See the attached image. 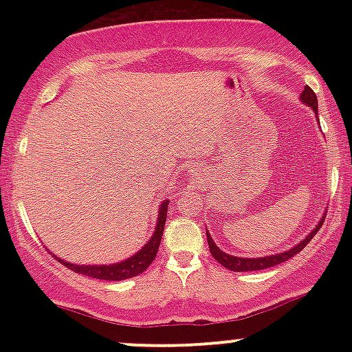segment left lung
<instances>
[{
  "label": "left lung",
  "mask_w": 352,
  "mask_h": 352,
  "mask_svg": "<svg viewBox=\"0 0 352 352\" xmlns=\"http://www.w3.org/2000/svg\"><path fill=\"white\" fill-rule=\"evenodd\" d=\"M300 100L302 104H306V106L311 107L314 111V114H316V119H318V98L316 94L313 92V89L306 86L305 91L301 92L300 96ZM326 218V213L321 217V220L318 221L316 228H313L311 232L306 235L300 243H296L293 246V248L286 250V252H281V253H274V254H270V256H261V258H243V256H233V254H228L225 253L223 250H220L217 246L215 241H213L212 235H210V232L207 230V240H208V248H210V253H212V256L215 258L220 265H223L225 268L230 270V272H256V270H265V268H272V266H276L283 263V261L289 260V258H293L294 254L300 253L302 248H305L306 245L309 243L311 238L318 233V230L321 228L322 221H324Z\"/></svg>",
  "instance_id": "1"
}]
</instances>
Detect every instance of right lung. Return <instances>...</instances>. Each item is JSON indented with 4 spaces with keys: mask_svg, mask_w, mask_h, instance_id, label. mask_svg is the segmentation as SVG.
<instances>
[{
    "mask_svg": "<svg viewBox=\"0 0 352 352\" xmlns=\"http://www.w3.org/2000/svg\"><path fill=\"white\" fill-rule=\"evenodd\" d=\"M168 201L165 199L159 207V213H157V223L155 228H153V233L151 236V240L145 243L139 252L132 254L131 258H125V260L119 261V263H111V265H76L71 263V261L63 260V258L56 256V260L59 263H63L64 266L72 270V272L79 273V274H86V276L91 278H98V280H106V281H122L127 280V278H134L137 274L144 273L145 270L148 268V265L155 260V254L159 252V245L160 240H162L164 235V227H165V220H167V208H168Z\"/></svg>",
    "mask_w": 352,
    "mask_h": 352,
    "instance_id": "1",
    "label": "right lung"
}]
</instances>
